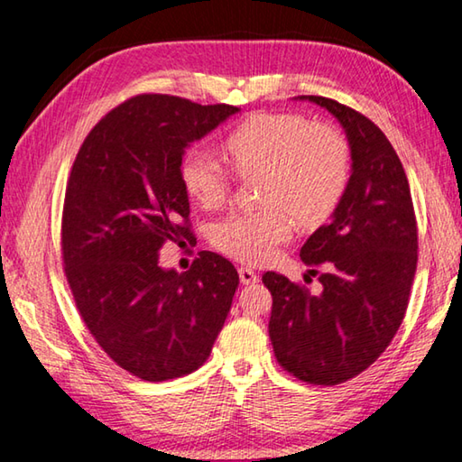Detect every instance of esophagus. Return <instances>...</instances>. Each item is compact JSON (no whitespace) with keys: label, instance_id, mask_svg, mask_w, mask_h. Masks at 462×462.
I'll use <instances>...</instances> for the list:
<instances>
[{"label":"esophagus","instance_id":"esophagus-1","mask_svg":"<svg viewBox=\"0 0 462 462\" xmlns=\"http://www.w3.org/2000/svg\"><path fill=\"white\" fill-rule=\"evenodd\" d=\"M238 275H240V283L242 285H254L256 281H259V275H256V271L250 269V267H240L238 269Z\"/></svg>","mask_w":462,"mask_h":462}]
</instances>
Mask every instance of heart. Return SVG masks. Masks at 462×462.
<instances>
[{
    "label": "heart",
    "instance_id": "obj_1",
    "mask_svg": "<svg viewBox=\"0 0 462 462\" xmlns=\"http://www.w3.org/2000/svg\"><path fill=\"white\" fill-rule=\"evenodd\" d=\"M238 175L261 173L259 209H234L209 228V242L245 263L271 259L291 234V213L303 226L324 222L338 206L350 177V152L338 130L297 114H254L224 140ZM185 193L201 208L228 195L230 173L206 148H189L179 165Z\"/></svg>",
    "mask_w": 462,
    "mask_h": 462
}]
</instances>
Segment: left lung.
Returning a JSON list of instances; mask_svg holds the SVG:
<instances>
[{
	"label": "left lung",
	"mask_w": 462,
	"mask_h": 462,
	"mask_svg": "<svg viewBox=\"0 0 462 462\" xmlns=\"http://www.w3.org/2000/svg\"><path fill=\"white\" fill-rule=\"evenodd\" d=\"M300 99L340 122L353 173L332 220L300 253L322 293L279 273L263 275L273 295L269 336L287 373L311 385H338L369 369L400 330L416 275L418 224L402 161L379 126L334 99Z\"/></svg>",
	"instance_id": "obj_1"
}]
</instances>
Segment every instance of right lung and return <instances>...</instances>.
Returning a JSON list of instances; mask_svg holds the SVG:
<instances>
[{
	"mask_svg": "<svg viewBox=\"0 0 462 462\" xmlns=\"http://www.w3.org/2000/svg\"><path fill=\"white\" fill-rule=\"evenodd\" d=\"M236 112L143 93L107 112L75 156L60 222L67 283L104 353L143 381L201 366L230 311L240 279L228 259L201 250L177 273L159 250L193 238L185 148Z\"/></svg>",
	"mask_w": 462,
	"mask_h": 462,
	"instance_id": "right-lung-1",
	"label": "right lung"
}]
</instances>
